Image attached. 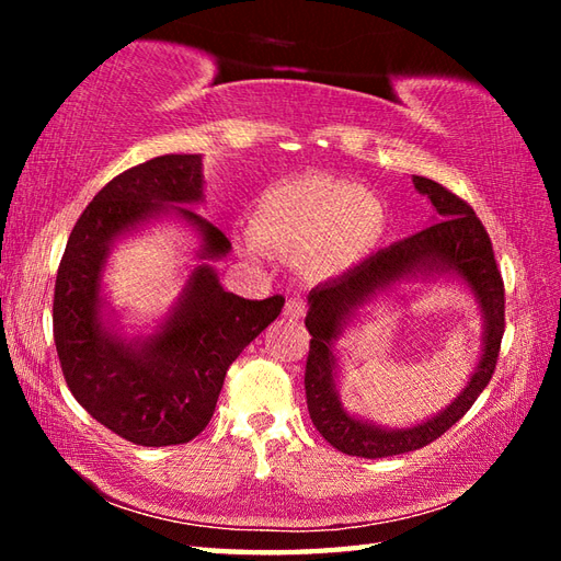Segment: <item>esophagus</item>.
I'll return each instance as SVG.
<instances>
[{"mask_svg":"<svg viewBox=\"0 0 561 561\" xmlns=\"http://www.w3.org/2000/svg\"><path fill=\"white\" fill-rule=\"evenodd\" d=\"M284 313H287V318L299 320V318H304L308 313V304L304 299H289L287 308H284Z\"/></svg>","mask_w":561,"mask_h":561,"instance_id":"obj_1","label":"esophagus"}]
</instances>
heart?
Instances as JSON below:
<instances>
[{
	"label": "heart",
	"mask_w": 561,
	"mask_h": 561,
	"mask_svg": "<svg viewBox=\"0 0 561 561\" xmlns=\"http://www.w3.org/2000/svg\"><path fill=\"white\" fill-rule=\"evenodd\" d=\"M250 231L272 253L330 274L362 260L386 231V214L359 185L330 175H301L270 185L255 202Z\"/></svg>",
	"instance_id": "1"
}]
</instances>
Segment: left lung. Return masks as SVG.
Instances as JSON below:
<instances>
[{
	"label": "left lung",
	"instance_id": "8db88e82",
	"mask_svg": "<svg viewBox=\"0 0 561 561\" xmlns=\"http://www.w3.org/2000/svg\"><path fill=\"white\" fill-rule=\"evenodd\" d=\"M414 187L432 199L438 221L404 238V241L378 250L376 255L340 274L337 279L318 284L308 296L311 308L306 316V328L311 332V347H308L304 376L308 414L330 446L356 458L400 456V453L424 448L438 436H444L453 424L462 420V414L472 408L480 392L490 383L499 350H502L506 296L490 233L468 202L450 193L448 187L422 175H414ZM416 268H453L471 284L485 311V354L471 386L446 413L412 430L386 433L352 421L339 408L334 385L331 383V366L334 365L331 342L336 339L341 320L352 307Z\"/></svg>",
	"mask_w": 561,
	"mask_h": 561
}]
</instances>
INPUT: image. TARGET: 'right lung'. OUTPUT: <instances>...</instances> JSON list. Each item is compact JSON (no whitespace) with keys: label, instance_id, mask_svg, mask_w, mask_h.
Listing matches in <instances>:
<instances>
[{"label":"right lung","instance_id":"1","mask_svg":"<svg viewBox=\"0 0 561 561\" xmlns=\"http://www.w3.org/2000/svg\"><path fill=\"white\" fill-rule=\"evenodd\" d=\"M202 199L199 153H165L115 175L81 211L59 260L53 335L71 396L93 420L137 446H178L211 420L226 371L282 313L284 296L248 301L199 267L169 325L145 344L105 335L99 274L108 243L141 219L175 209L205 238V257L229 253V238L181 202Z\"/></svg>","mask_w":561,"mask_h":561}]
</instances>
